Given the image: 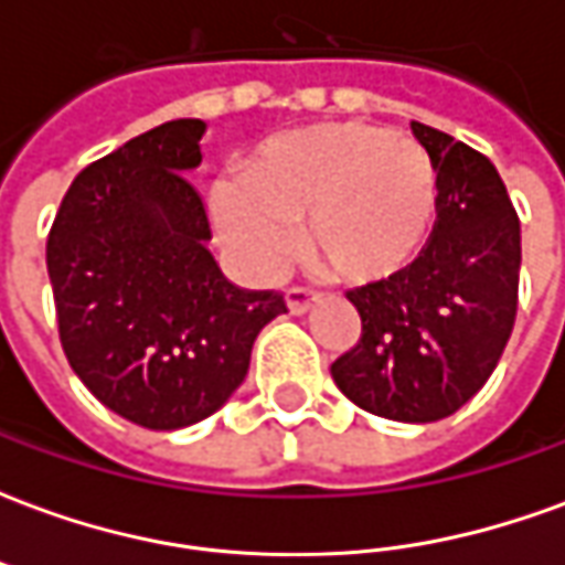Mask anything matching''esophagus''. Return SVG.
<instances>
[{
    "instance_id": "esophagus-1",
    "label": "esophagus",
    "mask_w": 565,
    "mask_h": 565,
    "mask_svg": "<svg viewBox=\"0 0 565 565\" xmlns=\"http://www.w3.org/2000/svg\"><path fill=\"white\" fill-rule=\"evenodd\" d=\"M284 299H287L290 315H308V311L320 302V296L315 294V290H306V287H290Z\"/></svg>"
}]
</instances>
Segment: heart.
I'll use <instances>...</instances> for the list:
<instances>
[{
    "mask_svg": "<svg viewBox=\"0 0 565 565\" xmlns=\"http://www.w3.org/2000/svg\"><path fill=\"white\" fill-rule=\"evenodd\" d=\"M223 245L250 275L302 250L323 275L381 284L420 254L438 205V174L417 141L372 124H315L266 141L245 181L211 186Z\"/></svg>",
    "mask_w": 565,
    "mask_h": 565,
    "instance_id": "1",
    "label": "heart"
}]
</instances>
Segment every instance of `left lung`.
I'll return each instance as SVG.
<instances>
[{
  "instance_id": "1",
  "label": "left lung",
  "mask_w": 565,
  "mask_h": 565,
  "mask_svg": "<svg viewBox=\"0 0 565 565\" xmlns=\"http://www.w3.org/2000/svg\"><path fill=\"white\" fill-rule=\"evenodd\" d=\"M436 166L438 205L420 257L348 294L360 342L332 363V381L363 412L433 424L493 375L518 315L521 221L484 153L412 124Z\"/></svg>"
}]
</instances>
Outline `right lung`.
Here are the masks:
<instances>
[{
  "label": "right lung",
  "instance_id": "add662e5",
  "mask_svg": "<svg viewBox=\"0 0 565 565\" xmlns=\"http://www.w3.org/2000/svg\"><path fill=\"white\" fill-rule=\"evenodd\" d=\"M205 124L169 120L72 181L47 235L60 342L84 387L145 429L214 415L245 381L281 294L242 290L211 257L209 214L184 174Z\"/></svg>",
  "mask_w": 565,
  "mask_h": 565
}]
</instances>
